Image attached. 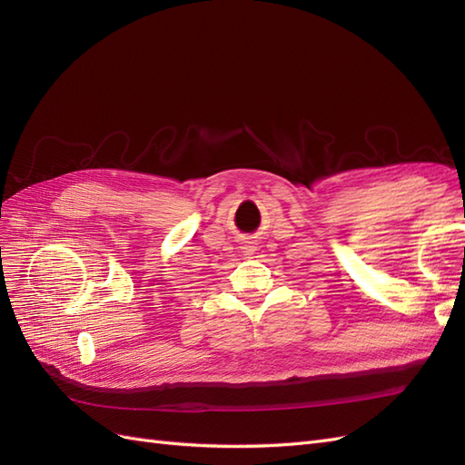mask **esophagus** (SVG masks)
Here are the masks:
<instances>
[{"instance_id":"esophagus-1","label":"esophagus","mask_w":465,"mask_h":465,"mask_svg":"<svg viewBox=\"0 0 465 465\" xmlns=\"http://www.w3.org/2000/svg\"><path fill=\"white\" fill-rule=\"evenodd\" d=\"M242 248H244V252H246V256H250L252 252H254V246H252V242H246Z\"/></svg>"}]
</instances>
